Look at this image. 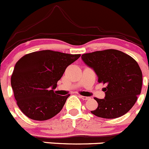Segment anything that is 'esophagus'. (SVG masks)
Wrapping results in <instances>:
<instances>
[{"mask_svg":"<svg viewBox=\"0 0 149 149\" xmlns=\"http://www.w3.org/2000/svg\"><path fill=\"white\" fill-rule=\"evenodd\" d=\"M79 98H82V100H88V99H90V97L83 96V95H79Z\"/></svg>","mask_w":149,"mask_h":149,"instance_id":"34e87169","label":"esophagus"}]
</instances>
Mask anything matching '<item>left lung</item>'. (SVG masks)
<instances>
[{
    "label": "left lung",
    "mask_w": 149,
    "mask_h": 149,
    "mask_svg": "<svg viewBox=\"0 0 149 149\" xmlns=\"http://www.w3.org/2000/svg\"><path fill=\"white\" fill-rule=\"evenodd\" d=\"M82 60L93 70L98 82L107 86L104 99L95 98L98 108L91 113L114 119L124 115L135 104L142 88V72L134 58L120 51L108 49L82 54Z\"/></svg>",
    "instance_id": "left-lung-1"
}]
</instances>
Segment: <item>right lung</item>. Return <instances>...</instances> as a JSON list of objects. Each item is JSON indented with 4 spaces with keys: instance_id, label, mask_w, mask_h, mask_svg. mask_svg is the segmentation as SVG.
I'll use <instances>...</instances> for the list:
<instances>
[{
    "instance_id": "1",
    "label": "right lung",
    "mask_w": 149,
    "mask_h": 149,
    "mask_svg": "<svg viewBox=\"0 0 149 149\" xmlns=\"http://www.w3.org/2000/svg\"><path fill=\"white\" fill-rule=\"evenodd\" d=\"M79 56L44 50L26 54L17 61L11 88L19 108L26 117L43 121L61 111L70 95H58L54 90L67 67Z\"/></svg>"
}]
</instances>
